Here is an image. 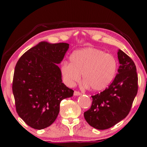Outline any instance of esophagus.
Here are the masks:
<instances>
[{
    "mask_svg": "<svg viewBox=\"0 0 147 147\" xmlns=\"http://www.w3.org/2000/svg\"><path fill=\"white\" fill-rule=\"evenodd\" d=\"M74 96H80V95H81L82 93L81 92H78V91H74Z\"/></svg>",
    "mask_w": 147,
    "mask_h": 147,
    "instance_id": "obj_1",
    "label": "esophagus"
}]
</instances>
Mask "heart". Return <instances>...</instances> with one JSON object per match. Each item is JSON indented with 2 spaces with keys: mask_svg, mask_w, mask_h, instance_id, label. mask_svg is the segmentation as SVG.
<instances>
[{
  "mask_svg": "<svg viewBox=\"0 0 147 147\" xmlns=\"http://www.w3.org/2000/svg\"><path fill=\"white\" fill-rule=\"evenodd\" d=\"M70 63L63 62L60 71L64 81L69 86L82 79L86 87L94 91L106 89L115 78L117 61L113 55L94 47H87L74 52Z\"/></svg>",
  "mask_w": 147,
  "mask_h": 147,
  "instance_id": "1",
  "label": "heart"
}]
</instances>
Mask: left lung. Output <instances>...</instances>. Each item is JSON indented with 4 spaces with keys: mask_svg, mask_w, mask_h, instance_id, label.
<instances>
[{
    "mask_svg": "<svg viewBox=\"0 0 147 147\" xmlns=\"http://www.w3.org/2000/svg\"><path fill=\"white\" fill-rule=\"evenodd\" d=\"M118 58L120 66L114 81L103 92L92 96L91 107L84 114L86 122L96 129H108L125 118L137 94L135 64L120 49Z\"/></svg>",
    "mask_w": 147,
    "mask_h": 147,
    "instance_id": "8db88e82",
    "label": "left lung"
}]
</instances>
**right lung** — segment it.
Segmentation results:
<instances>
[{
    "instance_id": "obj_1",
    "label": "right lung",
    "mask_w": 147,
    "mask_h": 147,
    "mask_svg": "<svg viewBox=\"0 0 147 147\" xmlns=\"http://www.w3.org/2000/svg\"><path fill=\"white\" fill-rule=\"evenodd\" d=\"M69 45L40 42L16 64L13 81L16 110L31 128L41 130L53 124L59 112L60 102L73 96L74 90L62 83L57 65Z\"/></svg>"
}]
</instances>
